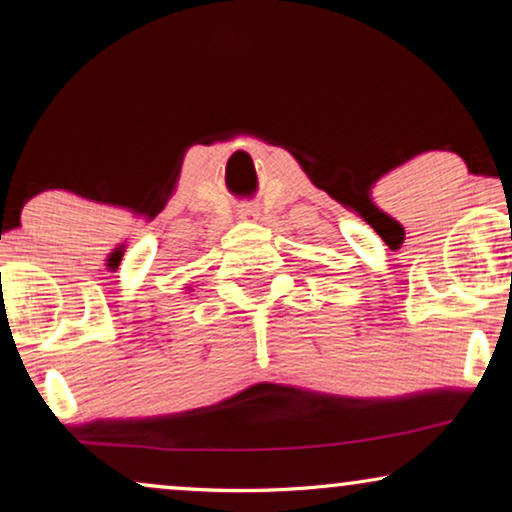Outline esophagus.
I'll list each match as a JSON object with an SVG mask.
<instances>
[{
	"instance_id": "34e87169",
	"label": "esophagus",
	"mask_w": 512,
	"mask_h": 512,
	"mask_svg": "<svg viewBox=\"0 0 512 512\" xmlns=\"http://www.w3.org/2000/svg\"><path fill=\"white\" fill-rule=\"evenodd\" d=\"M240 216L244 221H258V209L254 205H240Z\"/></svg>"
}]
</instances>
